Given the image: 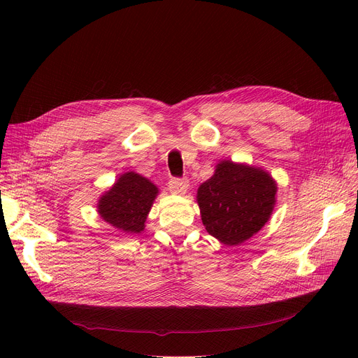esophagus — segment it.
I'll use <instances>...</instances> for the list:
<instances>
[{"label":"esophagus","mask_w":358,"mask_h":358,"mask_svg":"<svg viewBox=\"0 0 358 358\" xmlns=\"http://www.w3.org/2000/svg\"><path fill=\"white\" fill-rule=\"evenodd\" d=\"M168 184H169V190L177 194H184L190 185L187 178H171Z\"/></svg>","instance_id":"34e87169"}]
</instances>
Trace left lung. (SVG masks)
Masks as SVG:
<instances>
[{
	"label": "left lung",
	"instance_id": "1",
	"mask_svg": "<svg viewBox=\"0 0 358 358\" xmlns=\"http://www.w3.org/2000/svg\"><path fill=\"white\" fill-rule=\"evenodd\" d=\"M275 192V182L262 169L222 161L197 192L206 231L227 245L242 243L268 220Z\"/></svg>",
	"mask_w": 358,
	"mask_h": 358
}]
</instances>
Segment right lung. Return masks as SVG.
Returning a JSON list of instances; mask_svg holds the SVG:
<instances>
[{"label":"right lung","instance_id":"right-lung-1","mask_svg":"<svg viewBox=\"0 0 358 358\" xmlns=\"http://www.w3.org/2000/svg\"><path fill=\"white\" fill-rule=\"evenodd\" d=\"M157 193V185L148 178L135 173H126L100 199L99 213L119 231L139 234L145 228L146 215Z\"/></svg>","mask_w":358,"mask_h":358}]
</instances>
